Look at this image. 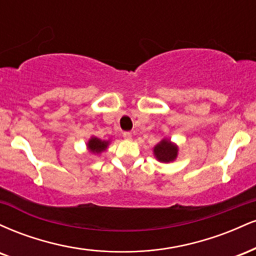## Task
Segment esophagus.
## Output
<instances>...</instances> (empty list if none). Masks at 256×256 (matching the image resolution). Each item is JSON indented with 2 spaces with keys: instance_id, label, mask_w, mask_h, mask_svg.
<instances>
[{
  "instance_id": "obj_1",
  "label": "esophagus",
  "mask_w": 256,
  "mask_h": 256,
  "mask_svg": "<svg viewBox=\"0 0 256 256\" xmlns=\"http://www.w3.org/2000/svg\"><path fill=\"white\" fill-rule=\"evenodd\" d=\"M122 137H124L125 140H131V138H132V134H130V132L126 131V132H124V134H122Z\"/></svg>"
}]
</instances>
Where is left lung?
<instances>
[{
	"mask_svg": "<svg viewBox=\"0 0 256 256\" xmlns=\"http://www.w3.org/2000/svg\"><path fill=\"white\" fill-rule=\"evenodd\" d=\"M178 148L170 140H164L154 148V154L161 162H170L177 158Z\"/></svg>",
	"mask_w": 256,
	"mask_h": 256,
	"instance_id": "obj_1",
	"label": "left lung"
}]
</instances>
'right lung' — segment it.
Returning <instances> with one entry per match:
<instances>
[{"mask_svg": "<svg viewBox=\"0 0 256 256\" xmlns=\"http://www.w3.org/2000/svg\"><path fill=\"white\" fill-rule=\"evenodd\" d=\"M107 146H108V142L98 140V138H96V137L91 138V140H89V143H88V148H89V150L91 152H104V150H106V148H107Z\"/></svg>", "mask_w": 256, "mask_h": 256, "instance_id": "right-lung-1", "label": "right lung"}]
</instances>
